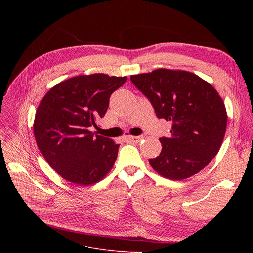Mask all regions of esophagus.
<instances>
[{
  "instance_id": "esophagus-1",
  "label": "esophagus",
  "mask_w": 253,
  "mask_h": 253,
  "mask_svg": "<svg viewBox=\"0 0 253 253\" xmlns=\"http://www.w3.org/2000/svg\"><path fill=\"white\" fill-rule=\"evenodd\" d=\"M128 139L132 142H139L142 139V136H128Z\"/></svg>"
}]
</instances>
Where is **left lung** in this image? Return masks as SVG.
I'll return each instance as SVG.
<instances>
[{
	"instance_id": "8db88e82",
	"label": "left lung",
	"mask_w": 253,
	"mask_h": 253,
	"mask_svg": "<svg viewBox=\"0 0 253 253\" xmlns=\"http://www.w3.org/2000/svg\"><path fill=\"white\" fill-rule=\"evenodd\" d=\"M130 79L157 117L172 123L171 135L160 138L161 154L149 160L154 170L172 180L200 172L218 153L227 129V111L217 91L185 71L159 69Z\"/></svg>"
}]
</instances>
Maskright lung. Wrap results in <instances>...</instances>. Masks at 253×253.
<instances>
[{"instance_id":"right-lung-1","label":"right lung","mask_w":253,"mask_h":253,"mask_svg":"<svg viewBox=\"0 0 253 253\" xmlns=\"http://www.w3.org/2000/svg\"><path fill=\"white\" fill-rule=\"evenodd\" d=\"M126 80L105 74L76 76L52 87L40 102L35 138L45 160L63 179L90 185L113 168L120 144L90 127H97L112 93Z\"/></svg>"}]
</instances>
